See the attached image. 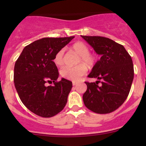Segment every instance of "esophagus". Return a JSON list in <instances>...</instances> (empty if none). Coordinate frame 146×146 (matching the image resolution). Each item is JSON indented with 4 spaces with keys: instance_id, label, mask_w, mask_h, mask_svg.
Instances as JSON below:
<instances>
[{
    "instance_id": "34e87169",
    "label": "esophagus",
    "mask_w": 146,
    "mask_h": 146,
    "mask_svg": "<svg viewBox=\"0 0 146 146\" xmlns=\"http://www.w3.org/2000/svg\"><path fill=\"white\" fill-rule=\"evenodd\" d=\"M72 82H73V85H76L78 84V82L76 81H73Z\"/></svg>"
}]
</instances>
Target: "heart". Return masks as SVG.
I'll return each instance as SVG.
<instances>
[{"label":"heart","mask_w":146,"mask_h":146,"mask_svg":"<svg viewBox=\"0 0 146 146\" xmlns=\"http://www.w3.org/2000/svg\"><path fill=\"white\" fill-rule=\"evenodd\" d=\"M71 48L80 56L78 63H83L89 67H91L95 64V56L90 53L89 46L85 42H76L72 44ZM64 49L61 48L54 56V62L57 66H61L64 64ZM86 72V66L84 64H80L74 67H70V66L64 67L61 70V76L68 80L76 81V80H78L82 76H84Z\"/></svg>","instance_id":"1"}]
</instances>
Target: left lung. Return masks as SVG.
<instances>
[{"mask_svg":"<svg viewBox=\"0 0 146 146\" xmlns=\"http://www.w3.org/2000/svg\"><path fill=\"white\" fill-rule=\"evenodd\" d=\"M101 55L89 78L96 82H85L87 90L82 96L85 107L98 114H108L118 109L127 98L133 80L131 57L123 45L99 36H81ZM101 82L99 86L98 83Z\"/></svg>","mask_w":146,"mask_h":146,"instance_id":"left-lung-1","label":"left lung"}]
</instances>
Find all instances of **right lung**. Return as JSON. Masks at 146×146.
Listing matches in <instances>:
<instances>
[{
	"label": "right lung",
	"mask_w": 146,
	"mask_h": 146,
	"mask_svg": "<svg viewBox=\"0 0 146 146\" xmlns=\"http://www.w3.org/2000/svg\"><path fill=\"white\" fill-rule=\"evenodd\" d=\"M75 36L42 38L26 46L16 61L14 83L22 102L32 112L45 118L62 111L67 103L72 82L56 81L58 71L55 54ZM54 82L47 86V83Z\"/></svg>",
	"instance_id": "1"
}]
</instances>
